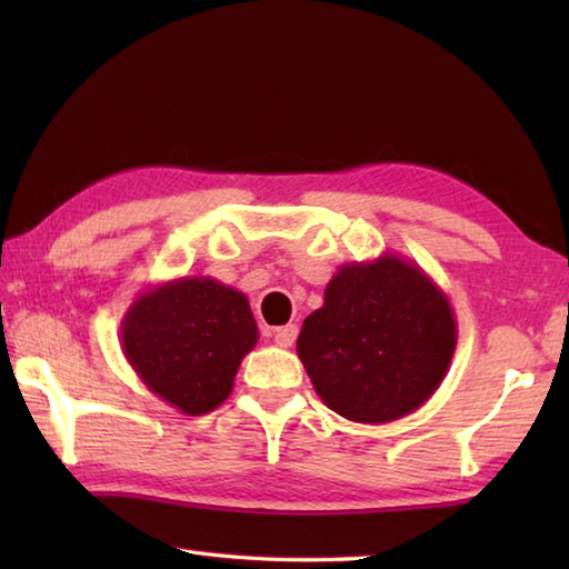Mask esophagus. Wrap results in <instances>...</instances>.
I'll return each instance as SVG.
<instances>
[{"label":"esophagus","mask_w":569,"mask_h":569,"mask_svg":"<svg viewBox=\"0 0 569 569\" xmlns=\"http://www.w3.org/2000/svg\"><path fill=\"white\" fill-rule=\"evenodd\" d=\"M296 337H298L296 325H286V328H276L273 330V342L278 347H291L296 342Z\"/></svg>","instance_id":"1"}]
</instances>
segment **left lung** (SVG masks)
<instances>
[{
    "label": "left lung",
    "mask_w": 569,
    "mask_h": 569,
    "mask_svg": "<svg viewBox=\"0 0 569 569\" xmlns=\"http://www.w3.org/2000/svg\"><path fill=\"white\" fill-rule=\"evenodd\" d=\"M457 347L455 310L418 263L381 253L342 263L298 335V357L322 403L381 426L438 391Z\"/></svg>",
    "instance_id": "1"
}]
</instances>
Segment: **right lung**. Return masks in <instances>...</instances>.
<instances>
[{
    "label": "right lung",
    "instance_id": "obj_1",
    "mask_svg": "<svg viewBox=\"0 0 569 569\" xmlns=\"http://www.w3.org/2000/svg\"><path fill=\"white\" fill-rule=\"evenodd\" d=\"M119 342L151 393L180 413L204 416L232 393L259 328L237 288L210 276H183L134 298Z\"/></svg>",
    "mask_w": 569,
    "mask_h": 569
}]
</instances>
